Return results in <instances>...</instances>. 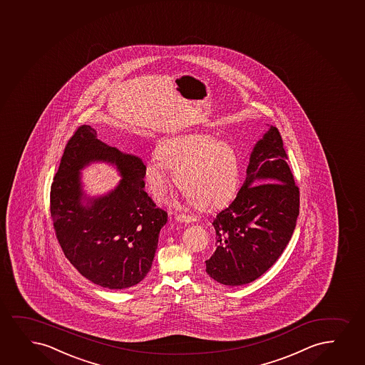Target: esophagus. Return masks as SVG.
<instances>
[{"label": "esophagus", "instance_id": "obj_1", "mask_svg": "<svg viewBox=\"0 0 365 365\" xmlns=\"http://www.w3.org/2000/svg\"><path fill=\"white\" fill-rule=\"evenodd\" d=\"M176 220L178 221V222H183V224H190V222H194L195 219L192 217V216L176 215Z\"/></svg>", "mask_w": 365, "mask_h": 365}]
</instances>
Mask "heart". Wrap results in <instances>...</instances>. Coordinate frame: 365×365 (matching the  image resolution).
<instances>
[{
	"label": "heart",
	"instance_id": "b5f03b06",
	"mask_svg": "<svg viewBox=\"0 0 365 365\" xmlns=\"http://www.w3.org/2000/svg\"><path fill=\"white\" fill-rule=\"evenodd\" d=\"M183 190L182 199L199 210H212L234 197L240 178V160L232 145L199 133L163 140L146 163L145 183L161 198L170 185L168 171Z\"/></svg>",
	"mask_w": 365,
	"mask_h": 365
}]
</instances>
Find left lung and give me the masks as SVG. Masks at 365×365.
<instances>
[{"instance_id":"1","label":"left lung","mask_w":365,"mask_h":365,"mask_svg":"<svg viewBox=\"0 0 365 365\" xmlns=\"http://www.w3.org/2000/svg\"><path fill=\"white\" fill-rule=\"evenodd\" d=\"M299 215V188L275 126L257 141L246 180L234 202L216 215V250L205 261L217 283L237 287L264 274L292 239Z\"/></svg>"}]
</instances>
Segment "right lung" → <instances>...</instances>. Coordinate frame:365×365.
<instances>
[{"mask_svg": "<svg viewBox=\"0 0 365 365\" xmlns=\"http://www.w3.org/2000/svg\"><path fill=\"white\" fill-rule=\"evenodd\" d=\"M108 163L121 176L102 196L83 189L82 169ZM145 165L97 139L90 125L77 129L63 151L50 190V212L63 255L85 278L103 288L128 289L153 266L167 214L145 192Z\"/></svg>", "mask_w": 365, "mask_h": 365, "instance_id": "right-lung-1", "label": "right lung"}]
</instances>
